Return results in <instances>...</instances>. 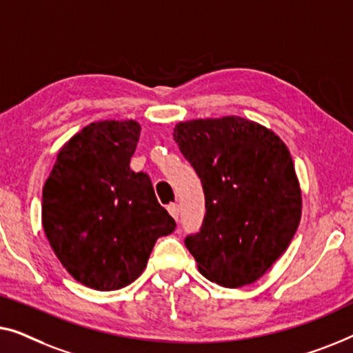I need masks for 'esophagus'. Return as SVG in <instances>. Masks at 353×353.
Wrapping results in <instances>:
<instances>
[{
	"label": "esophagus",
	"mask_w": 353,
	"mask_h": 353,
	"mask_svg": "<svg viewBox=\"0 0 353 353\" xmlns=\"http://www.w3.org/2000/svg\"><path fill=\"white\" fill-rule=\"evenodd\" d=\"M168 212H170V214L177 221V217H179V206L176 205V203H171V205H168Z\"/></svg>",
	"instance_id": "obj_1"
}]
</instances>
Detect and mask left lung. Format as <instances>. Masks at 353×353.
Wrapping results in <instances>:
<instances>
[{"label":"left lung","instance_id":"1","mask_svg":"<svg viewBox=\"0 0 353 353\" xmlns=\"http://www.w3.org/2000/svg\"><path fill=\"white\" fill-rule=\"evenodd\" d=\"M179 150L201 179L206 212L185 236L198 270L225 288L251 285L270 269L301 221L292 158L269 129L240 117L179 123Z\"/></svg>","mask_w":353,"mask_h":353}]
</instances>
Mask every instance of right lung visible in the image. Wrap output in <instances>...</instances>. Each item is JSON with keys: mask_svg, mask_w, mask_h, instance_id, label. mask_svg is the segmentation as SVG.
<instances>
[{"mask_svg": "<svg viewBox=\"0 0 353 353\" xmlns=\"http://www.w3.org/2000/svg\"><path fill=\"white\" fill-rule=\"evenodd\" d=\"M141 126L91 123L61 148L43 187V228L68 274L99 291L125 288L147 267L176 222L158 203L145 172L129 161Z\"/></svg>", "mask_w": 353, "mask_h": 353, "instance_id": "1", "label": "right lung"}]
</instances>
